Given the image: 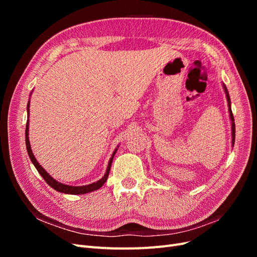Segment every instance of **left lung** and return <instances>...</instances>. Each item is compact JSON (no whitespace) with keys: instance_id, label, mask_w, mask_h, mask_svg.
<instances>
[{"instance_id":"1","label":"left lung","mask_w":257,"mask_h":257,"mask_svg":"<svg viewBox=\"0 0 257 257\" xmlns=\"http://www.w3.org/2000/svg\"><path fill=\"white\" fill-rule=\"evenodd\" d=\"M223 85V89H224V92L225 94H226V99H227V106H228V112H229V119H230V122H231V147H234L235 145V133H236V126H235V120H234V115H232V112H231V103H230V97H229V93H228V90L226 88V85H225L224 83H222Z\"/></svg>"}]
</instances>
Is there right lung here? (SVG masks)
<instances>
[{"label":"right lung","instance_id":"1","mask_svg":"<svg viewBox=\"0 0 257 257\" xmlns=\"http://www.w3.org/2000/svg\"><path fill=\"white\" fill-rule=\"evenodd\" d=\"M31 94H32V92L30 93V96H31ZM27 111H28V120H27V126H26V145H27V151H28V154H29V157H30L31 161H32V163H33V165H34L35 168L37 169V172L40 173V175L44 178V180H45L46 182H47V184H48L49 186H51V188H52L53 190H56V191L61 192V193H64V194H71V195H82V194H87V193H90V192H93V191H96V190H98L99 188H102V186L104 185V183L107 181V178H108V175H109L110 167H111V164H112L113 157H114V154H115L116 150H118L119 146L116 147L115 149H114V151L112 152V155H111V158H110V160H109V163H108L106 173H105L104 177H102V179H99V180H97L96 182H93V183H91V184L80 185V186H74V185H68V184L61 183V182L57 181L56 179H53V178L42 167V165H40V163L37 162V160H36L35 157H34L32 149H31V144H30V139H29L30 98H29L28 106H27Z\"/></svg>","mask_w":257,"mask_h":257}]
</instances>
